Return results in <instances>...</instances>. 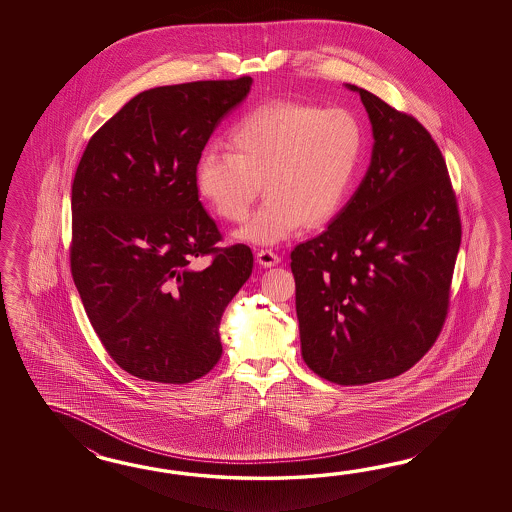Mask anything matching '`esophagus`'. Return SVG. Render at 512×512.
Wrapping results in <instances>:
<instances>
[{
  "label": "esophagus",
  "instance_id": "esophagus-1",
  "mask_svg": "<svg viewBox=\"0 0 512 512\" xmlns=\"http://www.w3.org/2000/svg\"><path fill=\"white\" fill-rule=\"evenodd\" d=\"M256 258H258V263H260L261 267H274V265H278L282 261V258L278 254H274L271 249H261L256 254Z\"/></svg>",
  "mask_w": 512,
  "mask_h": 512
}]
</instances>
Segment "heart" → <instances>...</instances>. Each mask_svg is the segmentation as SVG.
I'll return each mask as SVG.
<instances>
[{"label":"heart","instance_id":"1","mask_svg":"<svg viewBox=\"0 0 512 512\" xmlns=\"http://www.w3.org/2000/svg\"><path fill=\"white\" fill-rule=\"evenodd\" d=\"M229 148L201 153L197 192L219 218L238 223L263 186L267 199L238 238L274 245L302 223L320 227L337 214L359 168L362 128L348 109L271 102L230 130Z\"/></svg>","mask_w":512,"mask_h":512}]
</instances>
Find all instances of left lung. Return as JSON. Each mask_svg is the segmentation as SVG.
<instances>
[{
    "instance_id": "1",
    "label": "left lung",
    "mask_w": 512,
    "mask_h": 512,
    "mask_svg": "<svg viewBox=\"0 0 512 512\" xmlns=\"http://www.w3.org/2000/svg\"><path fill=\"white\" fill-rule=\"evenodd\" d=\"M368 172L320 236L294 247L305 364L359 386L410 370L445 324L461 219L445 159L425 126L362 87Z\"/></svg>"
}]
</instances>
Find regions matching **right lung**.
I'll return each mask as SVG.
<instances>
[{
    "instance_id": "1",
    "label": "right lung",
    "mask_w": 512,
    "mask_h": 512,
    "mask_svg": "<svg viewBox=\"0 0 512 512\" xmlns=\"http://www.w3.org/2000/svg\"><path fill=\"white\" fill-rule=\"evenodd\" d=\"M252 78L153 87L87 142L73 181L71 272L109 357L142 381L186 384L223 353L219 322L252 252L219 249L196 166ZM210 253L203 270L195 260Z\"/></svg>"
}]
</instances>
